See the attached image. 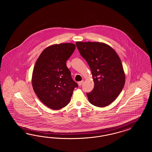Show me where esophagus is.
<instances>
[{
    "mask_svg": "<svg viewBox=\"0 0 152 152\" xmlns=\"http://www.w3.org/2000/svg\"><path fill=\"white\" fill-rule=\"evenodd\" d=\"M83 81H80L78 83V85L79 86H80L81 85H83Z\"/></svg>",
    "mask_w": 152,
    "mask_h": 152,
    "instance_id": "1",
    "label": "esophagus"
}]
</instances>
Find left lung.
Instances as JSON below:
<instances>
[{
	"mask_svg": "<svg viewBox=\"0 0 152 152\" xmlns=\"http://www.w3.org/2000/svg\"><path fill=\"white\" fill-rule=\"evenodd\" d=\"M80 55L91 69L94 88L86 93L89 102L97 107L107 106L119 96L124 86L121 61L108 45L96 42H76Z\"/></svg>",
	"mask_w": 152,
	"mask_h": 152,
	"instance_id": "obj_1",
	"label": "left lung"
}]
</instances>
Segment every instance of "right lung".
Returning <instances> with one entry per match:
<instances>
[{
  "instance_id": "right-lung-1",
  "label": "right lung",
  "mask_w": 152,
  "mask_h": 152,
  "mask_svg": "<svg viewBox=\"0 0 152 152\" xmlns=\"http://www.w3.org/2000/svg\"><path fill=\"white\" fill-rule=\"evenodd\" d=\"M75 48L72 43L48 46L34 65L32 77L33 90L42 102L52 109L58 110L66 106L74 88L78 87L66 66Z\"/></svg>"
}]
</instances>
